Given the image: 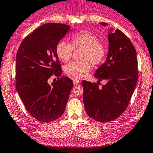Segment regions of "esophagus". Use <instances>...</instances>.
<instances>
[{
	"label": "esophagus",
	"mask_w": 153,
	"mask_h": 153,
	"mask_svg": "<svg viewBox=\"0 0 153 153\" xmlns=\"http://www.w3.org/2000/svg\"><path fill=\"white\" fill-rule=\"evenodd\" d=\"M79 80L77 79H74V85H77V84L79 83Z\"/></svg>",
	"instance_id": "esophagus-1"
}]
</instances>
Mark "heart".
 <instances>
[{"mask_svg": "<svg viewBox=\"0 0 153 153\" xmlns=\"http://www.w3.org/2000/svg\"><path fill=\"white\" fill-rule=\"evenodd\" d=\"M74 50H81L79 54L80 60L70 62L64 67V71L74 78H82L90 70V62L93 65H98L104 61L107 54V47L104 43L98 41L96 34L89 31H80L74 34L70 43L65 41L57 42L55 53L63 61H68Z\"/></svg>", "mask_w": 153, "mask_h": 153, "instance_id": "b5f03b06", "label": "heart"}]
</instances>
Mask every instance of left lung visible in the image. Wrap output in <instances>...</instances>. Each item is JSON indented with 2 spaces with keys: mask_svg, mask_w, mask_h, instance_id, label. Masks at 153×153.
Masks as SVG:
<instances>
[{
  "mask_svg": "<svg viewBox=\"0 0 153 153\" xmlns=\"http://www.w3.org/2000/svg\"><path fill=\"white\" fill-rule=\"evenodd\" d=\"M106 26V22H100ZM109 52L106 62L98 68L95 76L106 85L82 82L83 102L90 117L107 123L119 117L131 101L138 80V60L135 47L119 29L109 33Z\"/></svg>",
  "mask_w": 153,
  "mask_h": 153,
  "instance_id": "1",
  "label": "left lung"
}]
</instances>
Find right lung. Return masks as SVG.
I'll list each match as a JSON object with an SVG mask.
<instances>
[{"instance_id":"1","label":"right lung","mask_w":153,"mask_h":153,"mask_svg":"<svg viewBox=\"0 0 153 153\" xmlns=\"http://www.w3.org/2000/svg\"><path fill=\"white\" fill-rule=\"evenodd\" d=\"M69 29L68 25L44 24L25 38L17 50L16 89L27 111L41 122H52L63 115L73 88L70 78L61 76L55 53L57 42ZM52 76L59 80L50 85L47 80Z\"/></svg>"}]
</instances>
